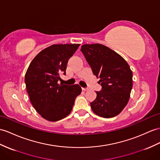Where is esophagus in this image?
Returning a JSON list of instances; mask_svg holds the SVG:
<instances>
[{"label":"esophagus","instance_id":"1","mask_svg":"<svg viewBox=\"0 0 160 160\" xmlns=\"http://www.w3.org/2000/svg\"><path fill=\"white\" fill-rule=\"evenodd\" d=\"M82 90H83V91H88V90H89V89H88V88H82Z\"/></svg>","mask_w":160,"mask_h":160}]
</instances>
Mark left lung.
<instances>
[{"mask_svg": "<svg viewBox=\"0 0 160 160\" xmlns=\"http://www.w3.org/2000/svg\"><path fill=\"white\" fill-rule=\"evenodd\" d=\"M81 51L102 88L90 103L93 112L104 118L119 115L129 101L132 88L129 64L115 51L99 43L84 44Z\"/></svg>", "mask_w": 160, "mask_h": 160, "instance_id": "1", "label": "left lung"}]
</instances>
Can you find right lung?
Listing matches in <instances>:
<instances>
[{"label": "right lung", "instance_id": "add662e5", "mask_svg": "<svg viewBox=\"0 0 160 160\" xmlns=\"http://www.w3.org/2000/svg\"><path fill=\"white\" fill-rule=\"evenodd\" d=\"M79 45H51L38 53L27 69L25 83L30 102L42 118L49 122H57L71 113L76 97L81 93L79 85L58 83L60 74H66L69 58Z\"/></svg>", "mask_w": 160, "mask_h": 160}]
</instances>
